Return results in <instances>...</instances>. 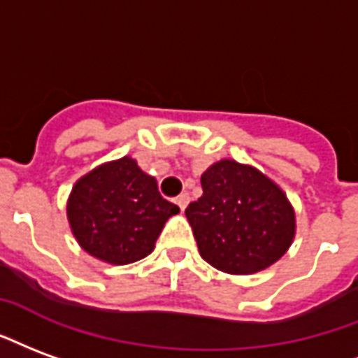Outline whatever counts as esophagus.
Masks as SVG:
<instances>
[{
  "label": "esophagus",
  "instance_id": "1",
  "mask_svg": "<svg viewBox=\"0 0 358 358\" xmlns=\"http://www.w3.org/2000/svg\"><path fill=\"white\" fill-rule=\"evenodd\" d=\"M174 203L180 206V210H186L187 203H189V195H187V193H182V195H178V197H176V201H174Z\"/></svg>",
  "mask_w": 358,
  "mask_h": 358
}]
</instances>
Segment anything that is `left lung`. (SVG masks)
Instances as JSON below:
<instances>
[{
  "label": "left lung",
  "instance_id": "obj_1",
  "mask_svg": "<svg viewBox=\"0 0 358 358\" xmlns=\"http://www.w3.org/2000/svg\"><path fill=\"white\" fill-rule=\"evenodd\" d=\"M203 195L186 216L203 260L231 275H250L292 245L296 216L273 180L250 165L222 159L201 176Z\"/></svg>",
  "mask_w": 358,
  "mask_h": 358
}]
</instances>
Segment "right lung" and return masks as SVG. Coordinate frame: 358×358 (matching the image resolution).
I'll list each match as a JSON object with an SVG mask.
<instances>
[{
	"label": "right lung",
	"instance_id": "obj_1",
	"mask_svg": "<svg viewBox=\"0 0 358 358\" xmlns=\"http://www.w3.org/2000/svg\"><path fill=\"white\" fill-rule=\"evenodd\" d=\"M66 210L85 252L113 266L145 258L166 220L180 213L131 157L104 163L79 178Z\"/></svg>",
	"mask_w": 358,
	"mask_h": 358
}]
</instances>
